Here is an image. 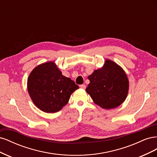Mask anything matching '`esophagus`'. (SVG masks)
Here are the masks:
<instances>
[{
  "label": "esophagus",
  "mask_w": 157,
  "mask_h": 157,
  "mask_svg": "<svg viewBox=\"0 0 157 157\" xmlns=\"http://www.w3.org/2000/svg\"><path fill=\"white\" fill-rule=\"evenodd\" d=\"M80 88H82V89H85V88H86V85H85V84L80 85Z\"/></svg>",
  "instance_id": "34e87169"
}]
</instances>
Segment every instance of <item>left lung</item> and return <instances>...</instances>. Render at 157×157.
<instances>
[{
	"label": "left lung",
	"instance_id": "left-lung-1",
	"mask_svg": "<svg viewBox=\"0 0 157 157\" xmlns=\"http://www.w3.org/2000/svg\"><path fill=\"white\" fill-rule=\"evenodd\" d=\"M90 84L86 91L98 105L105 109L116 108L126 99L129 83L119 65L107 59L101 69L88 76Z\"/></svg>",
	"mask_w": 157,
	"mask_h": 157
}]
</instances>
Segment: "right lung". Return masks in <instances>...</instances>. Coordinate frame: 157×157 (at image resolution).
Here are the masks:
<instances>
[{
	"mask_svg": "<svg viewBox=\"0 0 157 157\" xmlns=\"http://www.w3.org/2000/svg\"><path fill=\"white\" fill-rule=\"evenodd\" d=\"M78 88V85L61 74L52 61L36 67L27 80L32 101L41 111L48 113L61 110L67 103L71 94Z\"/></svg>",
	"mask_w": 157,
	"mask_h": 157,
	"instance_id": "add662e5",
	"label": "right lung"
}]
</instances>
